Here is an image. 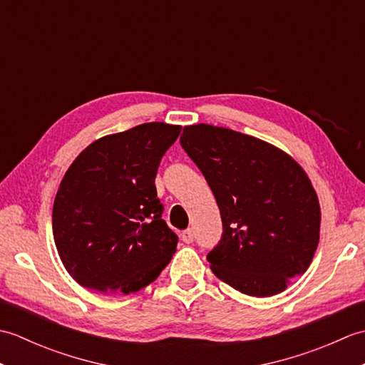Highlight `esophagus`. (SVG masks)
I'll use <instances>...</instances> for the list:
<instances>
[{
    "label": "esophagus",
    "instance_id": "1",
    "mask_svg": "<svg viewBox=\"0 0 365 365\" xmlns=\"http://www.w3.org/2000/svg\"><path fill=\"white\" fill-rule=\"evenodd\" d=\"M182 240L185 243H192V240H195V232H192V229H187L182 232Z\"/></svg>",
    "mask_w": 365,
    "mask_h": 365
}]
</instances>
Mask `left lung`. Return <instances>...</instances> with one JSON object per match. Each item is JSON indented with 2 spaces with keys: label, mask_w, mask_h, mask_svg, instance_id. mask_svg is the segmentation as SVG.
Segmentation results:
<instances>
[{
  "label": "left lung",
  "mask_w": 365,
  "mask_h": 365,
  "mask_svg": "<svg viewBox=\"0 0 365 365\" xmlns=\"http://www.w3.org/2000/svg\"><path fill=\"white\" fill-rule=\"evenodd\" d=\"M180 144L221 212L222 238L207 255L213 274L250 297L284 292L320 240V204L306 170L273 144L208 123L185 127Z\"/></svg>",
  "instance_id": "obj_1"
}]
</instances>
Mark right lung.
<instances>
[{"mask_svg": "<svg viewBox=\"0 0 365 365\" xmlns=\"http://www.w3.org/2000/svg\"><path fill=\"white\" fill-rule=\"evenodd\" d=\"M180 130L149 122L106 135L67 169L53 204V237L80 285L136 293L173 259L178 238L161 220L155 175Z\"/></svg>", "mask_w": 365, "mask_h": 365, "instance_id": "obj_1", "label": "right lung"}]
</instances>
